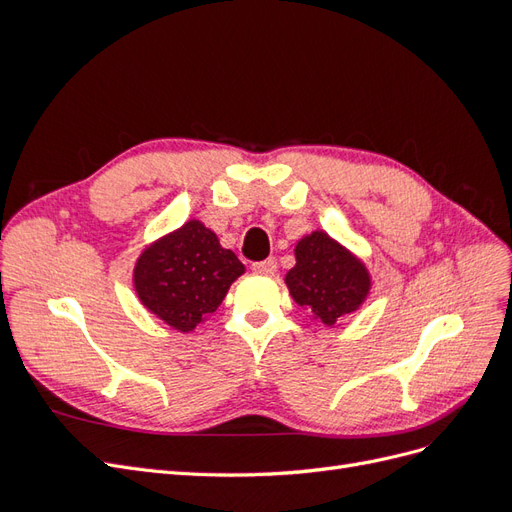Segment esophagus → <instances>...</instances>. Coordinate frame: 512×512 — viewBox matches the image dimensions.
Masks as SVG:
<instances>
[{
    "label": "esophagus",
    "instance_id": "34e87169",
    "mask_svg": "<svg viewBox=\"0 0 512 512\" xmlns=\"http://www.w3.org/2000/svg\"><path fill=\"white\" fill-rule=\"evenodd\" d=\"M252 269H254L256 273H262V275H271V273H275V269H277V262H275V258L258 260V262H254Z\"/></svg>",
    "mask_w": 512,
    "mask_h": 512
}]
</instances>
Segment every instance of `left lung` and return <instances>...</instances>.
<instances>
[{
  "label": "left lung",
  "mask_w": 512,
  "mask_h": 512,
  "mask_svg": "<svg viewBox=\"0 0 512 512\" xmlns=\"http://www.w3.org/2000/svg\"><path fill=\"white\" fill-rule=\"evenodd\" d=\"M297 265L286 273L290 297L314 320L333 327L367 299L371 280L363 262L327 232L314 230L294 247Z\"/></svg>",
  "instance_id": "left-lung-1"
}]
</instances>
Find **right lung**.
<instances>
[{
	"instance_id": "add662e5",
	"label": "right lung",
	"mask_w": 512,
	"mask_h": 512,
	"mask_svg": "<svg viewBox=\"0 0 512 512\" xmlns=\"http://www.w3.org/2000/svg\"><path fill=\"white\" fill-rule=\"evenodd\" d=\"M243 271V262L224 250L213 230L190 220L145 247L134 267V290L151 314L190 333L220 307Z\"/></svg>"
}]
</instances>
